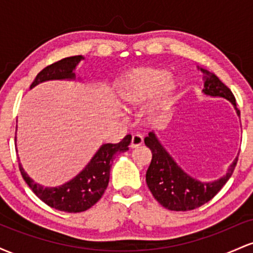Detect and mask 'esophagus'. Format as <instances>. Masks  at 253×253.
<instances>
[{
  "label": "esophagus",
  "instance_id": "esophagus-1",
  "mask_svg": "<svg viewBox=\"0 0 253 253\" xmlns=\"http://www.w3.org/2000/svg\"><path fill=\"white\" fill-rule=\"evenodd\" d=\"M143 143H144L143 136H141L140 134H134L132 136V141H130L129 147H130V149H136V147L141 146Z\"/></svg>",
  "mask_w": 253,
  "mask_h": 253
}]
</instances>
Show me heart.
Masks as SVG:
<instances>
[{"label": "heart", "instance_id": "1", "mask_svg": "<svg viewBox=\"0 0 253 253\" xmlns=\"http://www.w3.org/2000/svg\"><path fill=\"white\" fill-rule=\"evenodd\" d=\"M175 85L169 72L155 68H138L123 75L115 84L114 96L119 106L133 109L146 103L161 91V103H167Z\"/></svg>", "mask_w": 253, "mask_h": 253}]
</instances>
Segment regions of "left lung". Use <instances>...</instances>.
Here are the masks:
<instances>
[{
	"label": "left lung",
	"mask_w": 253,
	"mask_h": 253,
	"mask_svg": "<svg viewBox=\"0 0 253 253\" xmlns=\"http://www.w3.org/2000/svg\"><path fill=\"white\" fill-rule=\"evenodd\" d=\"M197 69L205 75L202 91L208 96L228 100L234 106L238 117H240L236 97L228 86H226L219 77L206 69L200 66H197ZM144 141L152 152V161L146 172L147 187L157 201L169 211H193L211 201L232 176L238 162L237 157L233 163L229 165L227 173L221 178L213 182H200L177 165L172 157L165 151L163 145L159 143L155 133L150 132Z\"/></svg>",
	"instance_id": "obj_1"
}]
</instances>
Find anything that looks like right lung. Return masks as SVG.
<instances>
[{"instance_id":"right-lung-1","label":"right lung","mask_w":253,"mask_h":253,"mask_svg":"<svg viewBox=\"0 0 253 253\" xmlns=\"http://www.w3.org/2000/svg\"><path fill=\"white\" fill-rule=\"evenodd\" d=\"M82 59H84L82 56L68 57L46 66L37 75L36 80L31 84V89L46 81L75 80V69ZM130 140L132 136L127 134L120 143L102 145L88 165L75 178L59 187L43 188L25 172L20 163L19 169L28 187L42 202L60 211L80 213L89 210L102 197L108 187L113 159L118 153L128 150Z\"/></svg>"}]
</instances>
